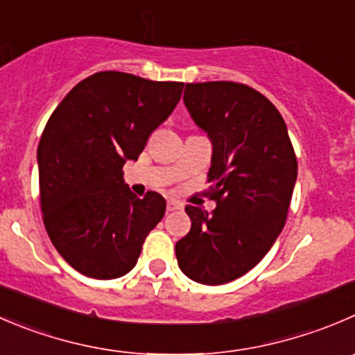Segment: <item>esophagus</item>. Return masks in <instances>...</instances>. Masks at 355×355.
Returning a JSON list of instances; mask_svg holds the SVG:
<instances>
[{"mask_svg":"<svg viewBox=\"0 0 355 355\" xmlns=\"http://www.w3.org/2000/svg\"><path fill=\"white\" fill-rule=\"evenodd\" d=\"M166 209L168 211H175V209H182V205L178 201H173V199H170L166 205Z\"/></svg>","mask_w":355,"mask_h":355,"instance_id":"obj_1","label":"esophagus"}]
</instances>
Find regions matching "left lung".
I'll list each match as a JSON object with an SVG mask.
<instances>
[{
	"label": "left lung",
	"mask_w": 355,
	"mask_h": 355,
	"mask_svg": "<svg viewBox=\"0 0 355 355\" xmlns=\"http://www.w3.org/2000/svg\"><path fill=\"white\" fill-rule=\"evenodd\" d=\"M184 104L211 142L208 182L216 208L185 206L192 225L175 253L189 279L216 286L244 276L276 243L298 164L283 116L250 86L187 83Z\"/></svg>",
	"instance_id": "1"
}]
</instances>
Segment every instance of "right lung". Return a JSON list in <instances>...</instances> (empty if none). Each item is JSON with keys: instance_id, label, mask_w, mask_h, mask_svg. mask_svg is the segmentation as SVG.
<instances>
[{"instance_id": "obj_1", "label": "right lung", "mask_w": 355, "mask_h": 355, "mask_svg": "<svg viewBox=\"0 0 355 355\" xmlns=\"http://www.w3.org/2000/svg\"><path fill=\"white\" fill-rule=\"evenodd\" d=\"M184 83L104 71L83 79L57 105L37 146L43 222L72 269L116 279L135 267L166 201L140 199L123 178L150 133L177 107Z\"/></svg>"}]
</instances>
